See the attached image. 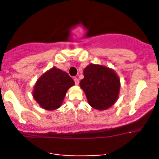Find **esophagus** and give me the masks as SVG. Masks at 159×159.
<instances>
[{
  "label": "esophagus",
  "mask_w": 159,
  "mask_h": 159,
  "mask_svg": "<svg viewBox=\"0 0 159 159\" xmlns=\"http://www.w3.org/2000/svg\"><path fill=\"white\" fill-rule=\"evenodd\" d=\"M74 81H75V84H76V85H78V84H79V79L77 78H74Z\"/></svg>",
  "instance_id": "esophagus-1"
}]
</instances>
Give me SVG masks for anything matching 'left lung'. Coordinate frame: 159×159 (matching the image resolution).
Segmentation results:
<instances>
[{"mask_svg":"<svg viewBox=\"0 0 159 159\" xmlns=\"http://www.w3.org/2000/svg\"><path fill=\"white\" fill-rule=\"evenodd\" d=\"M84 78L80 87L93 108L103 111L111 108L119 96V77L111 68L101 65L89 64L84 69Z\"/></svg>","mask_w":159,"mask_h":159,"instance_id":"8db88e82","label":"left lung"}]
</instances>
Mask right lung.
I'll return each instance as SVG.
<instances>
[{
    "label": "right lung",
    "instance_id": "add662e5",
    "mask_svg": "<svg viewBox=\"0 0 159 159\" xmlns=\"http://www.w3.org/2000/svg\"><path fill=\"white\" fill-rule=\"evenodd\" d=\"M74 84L67 72L53 67L37 80L32 95L41 108L55 110L60 108L67 91Z\"/></svg>",
    "mask_w": 159,
    "mask_h": 159
}]
</instances>
